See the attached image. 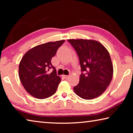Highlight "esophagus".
Listing matches in <instances>:
<instances>
[{"mask_svg": "<svg viewBox=\"0 0 133 133\" xmlns=\"http://www.w3.org/2000/svg\"><path fill=\"white\" fill-rule=\"evenodd\" d=\"M63 77L65 79H68L69 77V76H67V75H63Z\"/></svg>", "mask_w": 133, "mask_h": 133, "instance_id": "obj_1", "label": "esophagus"}]
</instances>
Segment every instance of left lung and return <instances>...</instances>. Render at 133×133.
I'll list each match as a JSON object with an SVG mask.
<instances>
[{"label": "left lung", "mask_w": 133, "mask_h": 133, "mask_svg": "<svg viewBox=\"0 0 133 133\" xmlns=\"http://www.w3.org/2000/svg\"><path fill=\"white\" fill-rule=\"evenodd\" d=\"M79 58L82 73L79 83L74 87L77 96L91 100L104 93L111 83L113 66L107 49L96 40L69 39Z\"/></svg>", "instance_id": "left-lung-1"}]
</instances>
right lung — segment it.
<instances>
[{
    "label": "right lung",
    "mask_w": 133,
    "mask_h": 133,
    "mask_svg": "<svg viewBox=\"0 0 133 133\" xmlns=\"http://www.w3.org/2000/svg\"><path fill=\"white\" fill-rule=\"evenodd\" d=\"M64 40L37 45L24 54L20 62L19 76L24 89L39 99L53 95L61 82L51 60ZM51 68L53 71H48Z\"/></svg>",
    "instance_id": "obj_1"
}]
</instances>
